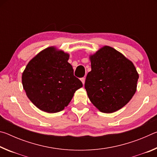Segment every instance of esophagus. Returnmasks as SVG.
<instances>
[{
    "label": "esophagus",
    "instance_id": "34e87169",
    "mask_svg": "<svg viewBox=\"0 0 157 157\" xmlns=\"http://www.w3.org/2000/svg\"><path fill=\"white\" fill-rule=\"evenodd\" d=\"M81 81H82V84H84V83H85V78H81Z\"/></svg>",
    "mask_w": 157,
    "mask_h": 157
}]
</instances>
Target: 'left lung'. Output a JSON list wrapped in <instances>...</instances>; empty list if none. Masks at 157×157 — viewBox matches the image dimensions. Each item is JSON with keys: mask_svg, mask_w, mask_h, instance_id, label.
Segmentation results:
<instances>
[{"mask_svg": "<svg viewBox=\"0 0 157 157\" xmlns=\"http://www.w3.org/2000/svg\"><path fill=\"white\" fill-rule=\"evenodd\" d=\"M89 59L91 71L84 87L90 101L102 113L121 109L136 91L139 76L134 63L108 46L90 55Z\"/></svg>", "mask_w": 157, "mask_h": 157, "instance_id": "8db88e82", "label": "left lung"}]
</instances>
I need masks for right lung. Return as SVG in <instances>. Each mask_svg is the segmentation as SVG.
Instances as JSON below:
<instances>
[{
  "label": "right lung",
  "mask_w": 157,
  "mask_h": 157,
  "mask_svg": "<svg viewBox=\"0 0 157 157\" xmlns=\"http://www.w3.org/2000/svg\"><path fill=\"white\" fill-rule=\"evenodd\" d=\"M68 53L55 46L46 48L34 56L22 73L23 89L39 109L57 113L64 109L77 90L83 86L74 76L68 62Z\"/></svg>",
  "instance_id": "obj_1"
}]
</instances>
